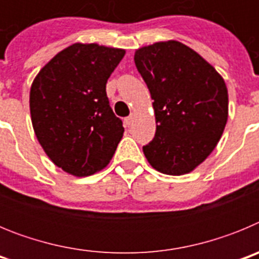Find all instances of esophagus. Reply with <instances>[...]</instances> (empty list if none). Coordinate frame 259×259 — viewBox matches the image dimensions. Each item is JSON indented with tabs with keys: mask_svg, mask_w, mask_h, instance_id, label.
<instances>
[{
	"mask_svg": "<svg viewBox=\"0 0 259 259\" xmlns=\"http://www.w3.org/2000/svg\"><path fill=\"white\" fill-rule=\"evenodd\" d=\"M135 118H136V116H135L134 114H131V115H130V116H127V118L124 119V123H125V124H127V125H131L132 123H134Z\"/></svg>",
	"mask_w": 259,
	"mask_h": 259,
	"instance_id": "34e87169",
	"label": "esophagus"
}]
</instances>
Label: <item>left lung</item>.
<instances>
[{"mask_svg":"<svg viewBox=\"0 0 259 259\" xmlns=\"http://www.w3.org/2000/svg\"><path fill=\"white\" fill-rule=\"evenodd\" d=\"M134 59L154 101L157 123L144 154L159 172L189 174L223 135L228 119L223 77L198 53L175 40L140 48Z\"/></svg>","mask_w":259,"mask_h":259,"instance_id":"left-lung-1","label":"left lung"}]
</instances>
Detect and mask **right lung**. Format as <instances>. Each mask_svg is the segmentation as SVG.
I'll use <instances>...</instances> for the list:
<instances>
[{"instance_id": "1", "label": "right lung", "mask_w": 259, "mask_h": 259, "mask_svg": "<svg viewBox=\"0 0 259 259\" xmlns=\"http://www.w3.org/2000/svg\"><path fill=\"white\" fill-rule=\"evenodd\" d=\"M125 50L76 42L53 57L29 92L31 120L50 161L83 178L102 170L122 140L106 83Z\"/></svg>"}]
</instances>
